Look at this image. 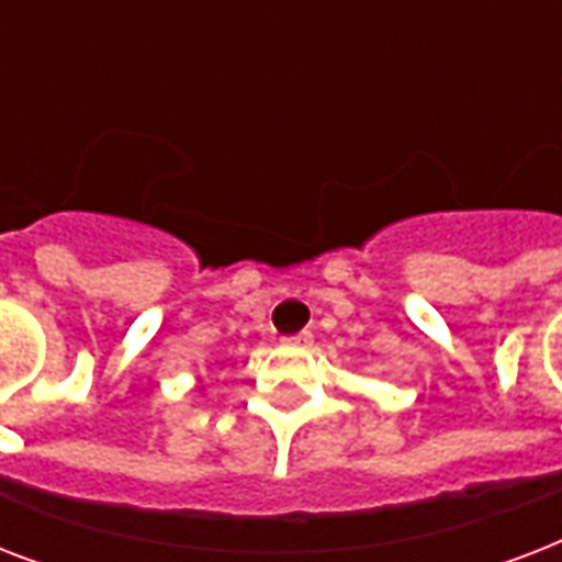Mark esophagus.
Returning a JSON list of instances; mask_svg holds the SVG:
<instances>
[{
	"instance_id": "obj_1",
	"label": "esophagus",
	"mask_w": 562,
	"mask_h": 562,
	"mask_svg": "<svg viewBox=\"0 0 562 562\" xmlns=\"http://www.w3.org/2000/svg\"><path fill=\"white\" fill-rule=\"evenodd\" d=\"M282 341L289 344V347H312V333L289 335V338H282Z\"/></svg>"
}]
</instances>
